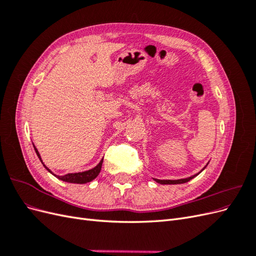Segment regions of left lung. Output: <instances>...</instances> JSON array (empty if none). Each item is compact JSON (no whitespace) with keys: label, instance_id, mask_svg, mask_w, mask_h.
Instances as JSON below:
<instances>
[{"label":"left lung","instance_id":"left-lung-1","mask_svg":"<svg viewBox=\"0 0 256 256\" xmlns=\"http://www.w3.org/2000/svg\"><path fill=\"white\" fill-rule=\"evenodd\" d=\"M206 168V166H205ZM203 168V170H204ZM202 170V171H203ZM200 171V172H202ZM200 173H198V174H196V175H193V176H190V177H188V178H182V180H157V178H154V180H156L157 182H159V184H184V182H189V180H191L192 178H194L196 176H198Z\"/></svg>","mask_w":256,"mask_h":256}]
</instances>
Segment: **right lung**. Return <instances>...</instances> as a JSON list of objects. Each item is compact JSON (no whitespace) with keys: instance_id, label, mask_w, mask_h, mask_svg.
<instances>
[{"instance_id":"add662e5","label":"right lung","mask_w":256,"mask_h":256,"mask_svg":"<svg viewBox=\"0 0 256 256\" xmlns=\"http://www.w3.org/2000/svg\"><path fill=\"white\" fill-rule=\"evenodd\" d=\"M34 148H35V152H36V154H37L38 158H40V160L42 161V164H44V162H42V158H40V152H38V150H37V148H36L35 146H34ZM102 162H104V159H102V161H100L99 164H98L95 168H92L88 170V171L79 172V173H68V174L63 175V176H58V175L53 174V173L50 171V170H49L47 166H46L44 164V166L46 168H47L51 174H53L56 178H58V180H63V182H72V184H86V182H92V180H95V178L98 176V174L100 173V170H102Z\"/></svg>"}]
</instances>
